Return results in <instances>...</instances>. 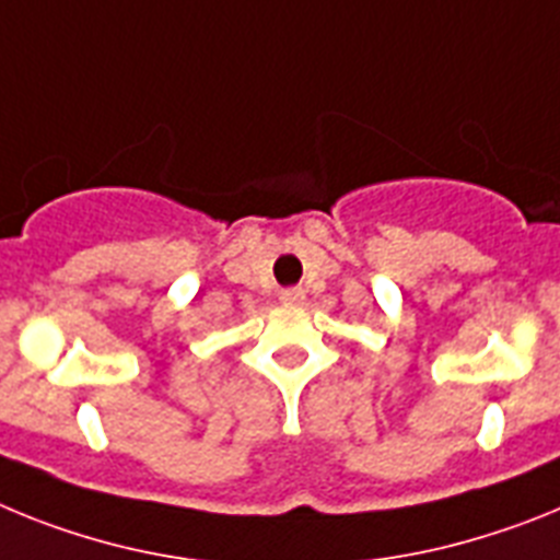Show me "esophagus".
Here are the masks:
<instances>
[{"label":"esophagus","instance_id":"esophagus-1","mask_svg":"<svg viewBox=\"0 0 560 560\" xmlns=\"http://www.w3.org/2000/svg\"><path fill=\"white\" fill-rule=\"evenodd\" d=\"M281 304H290V307H295V304H301L304 301V290L301 287H287V290H281Z\"/></svg>","mask_w":560,"mask_h":560}]
</instances>
